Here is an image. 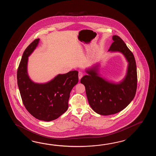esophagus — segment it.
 <instances>
[{"instance_id": "esophagus-1", "label": "esophagus", "mask_w": 156, "mask_h": 156, "mask_svg": "<svg viewBox=\"0 0 156 156\" xmlns=\"http://www.w3.org/2000/svg\"><path fill=\"white\" fill-rule=\"evenodd\" d=\"M83 74L81 72H79V80H80V79L83 77Z\"/></svg>"}]
</instances>
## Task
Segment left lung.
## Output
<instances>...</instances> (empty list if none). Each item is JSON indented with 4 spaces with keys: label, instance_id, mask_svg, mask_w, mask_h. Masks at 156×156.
Returning <instances> with one entry per match:
<instances>
[{
    "label": "left lung",
    "instance_id": "8db88e82",
    "mask_svg": "<svg viewBox=\"0 0 156 156\" xmlns=\"http://www.w3.org/2000/svg\"><path fill=\"white\" fill-rule=\"evenodd\" d=\"M113 42L108 52L122 53L128 62L126 76L118 83L102 77L100 63L86 68L87 75L80 82L84 85L88 102L95 113L110 115L119 113L128 106L136 95L137 73L136 60L126 44L118 36L112 37Z\"/></svg>",
    "mask_w": 156,
    "mask_h": 156
}]
</instances>
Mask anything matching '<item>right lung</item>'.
<instances>
[{
  "label": "right lung",
  "instance_id": "1",
  "mask_svg": "<svg viewBox=\"0 0 156 156\" xmlns=\"http://www.w3.org/2000/svg\"><path fill=\"white\" fill-rule=\"evenodd\" d=\"M40 39L27 47L17 71V83L24 105L35 118L45 122L56 119L66 111L70 92L78 81V71L58 74L45 83H37L28 73V57L38 46Z\"/></svg>",
  "mask_w": 156,
  "mask_h": 156
}]
</instances>
